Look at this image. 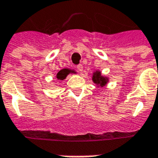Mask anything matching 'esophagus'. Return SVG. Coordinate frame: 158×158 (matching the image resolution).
<instances>
[{
  "label": "esophagus",
  "instance_id": "34e87169",
  "mask_svg": "<svg viewBox=\"0 0 158 158\" xmlns=\"http://www.w3.org/2000/svg\"><path fill=\"white\" fill-rule=\"evenodd\" d=\"M76 69H77V70H78V72H82V70H83V66H82V64H79V65H77L76 66Z\"/></svg>",
  "mask_w": 158,
  "mask_h": 158
}]
</instances>
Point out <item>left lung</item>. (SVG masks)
<instances>
[{"instance_id":"1","label":"left lung","mask_w":158,"mask_h":158,"mask_svg":"<svg viewBox=\"0 0 158 158\" xmlns=\"http://www.w3.org/2000/svg\"><path fill=\"white\" fill-rule=\"evenodd\" d=\"M92 81L98 86H105L107 82H108V78L107 77H105L101 75L100 71H96L94 72L93 76H92Z\"/></svg>"}]
</instances>
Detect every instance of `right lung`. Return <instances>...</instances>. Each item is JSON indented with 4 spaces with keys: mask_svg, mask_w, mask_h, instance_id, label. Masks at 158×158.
Instances as JSON below:
<instances>
[{
    "mask_svg": "<svg viewBox=\"0 0 158 158\" xmlns=\"http://www.w3.org/2000/svg\"><path fill=\"white\" fill-rule=\"evenodd\" d=\"M70 72H73V71H71V70L68 69H61L60 71H59L57 74V79L58 80H64L67 76L69 74Z\"/></svg>",
    "mask_w": 158,
    "mask_h": 158,
    "instance_id": "obj_1",
    "label": "right lung"
}]
</instances>
